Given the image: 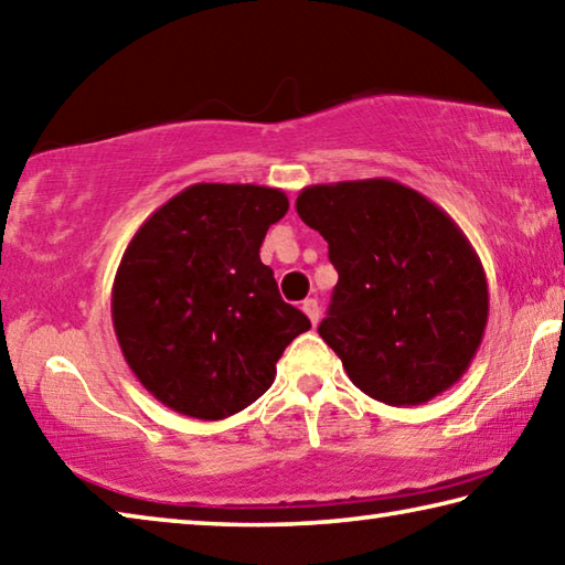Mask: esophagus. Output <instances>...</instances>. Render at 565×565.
I'll use <instances>...</instances> for the list:
<instances>
[{
    "label": "esophagus",
    "instance_id": "34e87169",
    "mask_svg": "<svg viewBox=\"0 0 565 565\" xmlns=\"http://www.w3.org/2000/svg\"><path fill=\"white\" fill-rule=\"evenodd\" d=\"M301 309H303V313L306 317L311 319V323L313 327H317L319 323V319H321V309H319V301L317 299H306L303 303H301Z\"/></svg>",
    "mask_w": 565,
    "mask_h": 565
}]
</instances>
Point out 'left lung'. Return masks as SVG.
Wrapping results in <instances>:
<instances>
[{
    "label": "left lung",
    "instance_id": "obj_1",
    "mask_svg": "<svg viewBox=\"0 0 565 565\" xmlns=\"http://www.w3.org/2000/svg\"><path fill=\"white\" fill-rule=\"evenodd\" d=\"M296 212L339 271L319 337L353 386L388 406L451 388L489 321L481 259L454 218L394 179L306 186Z\"/></svg>",
    "mask_w": 565,
    "mask_h": 565
}]
</instances>
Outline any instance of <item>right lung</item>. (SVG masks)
Instances as JSON below:
<instances>
[{"label":"right lung","mask_w":565,"mask_h":565,"mask_svg":"<svg viewBox=\"0 0 565 565\" xmlns=\"http://www.w3.org/2000/svg\"><path fill=\"white\" fill-rule=\"evenodd\" d=\"M286 212L281 189L194 184L124 252L114 331L134 376L177 414L218 420L252 406L274 384L284 349L311 329L259 256Z\"/></svg>","instance_id":"1"}]
</instances>
